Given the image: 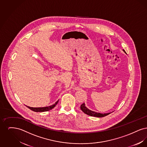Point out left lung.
I'll return each instance as SVG.
<instances>
[{"mask_svg": "<svg viewBox=\"0 0 147 147\" xmlns=\"http://www.w3.org/2000/svg\"><path fill=\"white\" fill-rule=\"evenodd\" d=\"M123 52H125V51L124 49H123ZM80 109L82 110V111L83 112L85 113V114L90 116H94V117H105L106 116L109 115L110 113H98V112H95V111H92L88 109L85 105V104L83 103V104H82L80 106Z\"/></svg>", "mask_w": 147, "mask_h": 147, "instance_id": "1", "label": "left lung"}]
</instances>
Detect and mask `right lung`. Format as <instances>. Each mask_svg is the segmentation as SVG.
Here are the masks:
<instances>
[{
  "label": "right lung",
  "mask_w": 147,
  "mask_h": 147,
  "mask_svg": "<svg viewBox=\"0 0 147 147\" xmlns=\"http://www.w3.org/2000/svg\"><path fill=\"white\" fill-rule=\"evenodd\" d=\"M58 100L57 102H55V104L53 105H51L49 106H46V107H29L26 106L28 109H30V110H31L32 111H35V112H45V111H48L49 110H52L53 108H54L55 107L58 102Z\"/></svg>",
  "instance_id": "obj_1"
}]
</instances>
